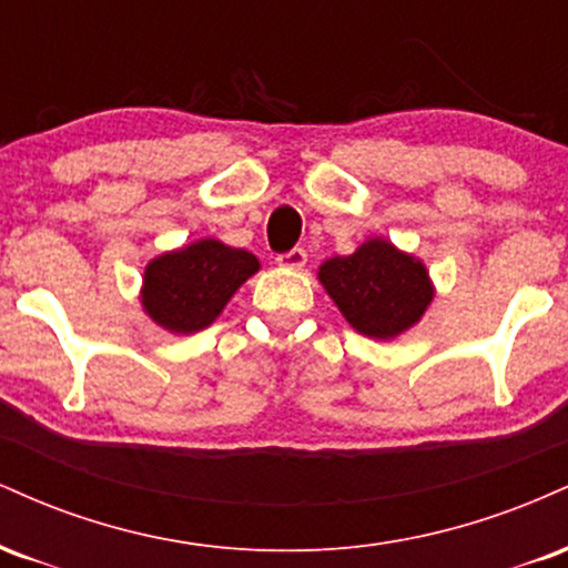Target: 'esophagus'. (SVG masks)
<instances>
[{"label":"esophagus","instance_id":"1","mask_svg":"<svg viewBox=\"0 0 568 568\" xmlns=\"http://www.w3.org/2000/svg\"><path fill=\"white\" fill-rule=\"evenodd\" d=\"M277 264L285 266V270H302L306 264V251L304 247H291L288 253H280Z\"/></svg>","mask_w":568,"mask_h":568}]
</instances>
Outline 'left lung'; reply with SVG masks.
<instances>
[{"label":"left lung","instance_id":"1","mask_svg":"<svg viewBox=\"0 0 568 568\" xmlns=\"http://www.w3.org/2000/svg\"><path fill=\"white\" fill-rule=\"evenodd\" d=\"M321 283L352 328L374 338L403 334L433 302L425 266L387 240H368L352 256L328 258Z\"/></svg>","mask_w":568,"mask_h":568}]
</instances>
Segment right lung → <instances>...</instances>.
<instances>
[{
  "instance_id": "obj_1",
  "label": "right lung",
  "mask_w": 568,
  "mask_h": 568,
  "mask_svg": "<svg viewBox=\"0 0 568 568\" xmlns=\"http://www.w3.org/2000/svg\"><path fill=\"white\" fill-rule=\"evenodd\" d=\"M253 272H258V258L253 253L219 240H200L146 266L143 306L162 328L192 334L216 321L232 293Z\"/></svg>"
}]
</instances>
